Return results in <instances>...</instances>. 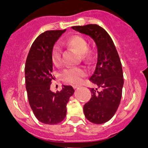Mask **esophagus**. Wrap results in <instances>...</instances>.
Wrapping results in <instances>:
<instances>
[{
	"mask_svg": "<svg viewBox=\"0 0 148 148\" xmlns=\"http://www.w3.org/2000/svg\"><path fill=\"white\" fill-rule=\"evenodd\" d=\"M78 87H80V85H74V86H73V88H74V89H77V88H78Z\"/></svg>",
	"mask_w": 148,
	"mask_h": 148,
	"instance_id": "esophagus-1",
	"label": "esophagus"
}]
</instances>
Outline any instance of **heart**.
Returning a JSON list of instances; mask_svg holds the SVG:
<instances>
[{
  "instance_id": "obj_1",
  "label": "heart",
  "mask_w": 148,
  "mask_h": 148,
  "mask_svg": "<svg viewBox=\"0 0 148 148\" xmlns=\"http://www.w3.org/2000/svg\"><path fill=\"white\" fill-rule=\"evenodd\" d=\"M66 44L82 55L84 59H87L88 56L86 52L87 50V40L78 35H72L66 39ZM52 59L54 64L58 65L61 61V50L58 46H55L52 51ZM87 74V70L84 68L73 67L67 68L61 73V78L66 83L78 84L82 80V78Z\"/></svg>"
}]
</instances>
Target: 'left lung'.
<instances>
[{"mask_svg":"<svg viewBox=\"0 0 148 148\" xmlns=\"http://www.w3.org/2000/svg\"><path fill=\"white\" fill-rule=\"evenodd\" d=\"M72 29L89 35L97 46V63L90 77L97 87L90 88L92 97L84 106V113L90 122L103 124L114 116L121 101L124 78L119 56L109 34L100 26L88 24Z\"/></svg>","mask_w":148,"mask_h":148,"instance_id":"obj_1","label":"left lung"}]
</instances>
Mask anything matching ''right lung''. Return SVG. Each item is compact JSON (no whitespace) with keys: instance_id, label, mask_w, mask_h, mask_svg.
<instances>
[{"instance_id":"right-lung-1","label":"right lung","mask_w":148,"mask_h":148,"mask_svg":"<svg viewBox=\"0 0 148 148\" xmlns=\"http://www.w3.org/2000/svg\"><path fill=\"white\" fill-rule=\"evenodd\" d=\"M66 29L49 30L40 34L32 44L25 65V83L29 105L40 122L56 125L64 119L66 104L74 93L72 86H62L56 92L50 90L53 79L52 51Z\"/></svg>"}]
</instances>
